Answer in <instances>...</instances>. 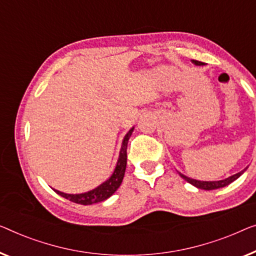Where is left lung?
I'll return each instance as SVG.
<instances>
[{
  "mask_svg": "<svg viewBox=\"0 0 256 256\" xmlns=\"http://www.w3.org/2000/svg\"><path fill=\"white\" fill-rule=\"evenodd\" d=\"M192 63L196 64L198 66H204V63L199 62V60H192ZM247 169V168H246ZM246 169H244L240 171V172L234 174V176H230L226 179H222V180H214V182H206V180H198V179H193V178H190L188 176H185V174H182L179 172L180 174V177L182 179H185L186 182H190V184H192L193 186H196L198 188H201V190H216V188H224V186H228V184H231L232 182H234L236 179H238L242 174L245 172Z\"/></svg>",
  "mask_w": 256,
  "mask_h": 256,
  "instance_id": "left-lung-1",
  "label": "left lung"
}]
</instances>
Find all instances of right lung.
Masks as SVG:
<instances>
[{
  "mask_svg": "<svg viewBox=\"0 0 256 256\" xmlns=\"http://www.w3.org/2000/svg\"><path fill=\"white\" fill-rule=\"evenodd\" d=\"M133 130L134 128H132L130 131L125 134L123 142H122V147H120V158H118L117 164L115 170L112 176H110L106 182H102L101 185H98V188H95L93 190H88V192L85 193H80V194H68V193H64L60 192V190H54L57 194H60V196L66 198V199L70 200L74 204H98V202L104 201L112 196L114 193L116 192L120 188L122 182H123L124 174H125V169H126V160H128V154H126V148H128V142L130 136H131Z\"/></svg>",
  "mask_w": 256,
  "mask_h": 256,
  "instance_id": "obj_1",
  "label": "right lung"
}]
</instances>
